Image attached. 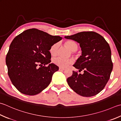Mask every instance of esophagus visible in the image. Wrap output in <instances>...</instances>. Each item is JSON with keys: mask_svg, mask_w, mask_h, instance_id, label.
Listing matches in <instances>:
<instances>
[{"mask_svg": "<svg viewBox=\"0 0 121 121\" xmlns=\"http://www.w3.org/2000/svg\"><path fill=\"white\" fill-rule=\"evenodd\" d=\"M65 70V68H59V70L60 71H64Z\"/></svg>", "mask_w": 121, "mask_h": 121, "instance_id": "esophagus-1", "label": "esophagus"}]
</instances>
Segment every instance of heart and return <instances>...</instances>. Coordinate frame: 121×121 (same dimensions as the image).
Segmentation results:
<instances>
[{
  "label": "heart",
  "instance_id": "heart-1",
  "mask_svg": "<svg viewBox=\"0 0 121 121\" xmlns=\"http://www.w3.org/2000/svg\"><path fill=\"white\" fill-rule=\"evenodd\" d=\"M65 44L68 48L70 49L71 51L73 52L77 50L78 48V45L76 42L72 40H68L65 41ZM58 49V44L54 43L50 47V53L52 56H56L57 54ZM73 62L72 59H62L61 58H57L53 60L54 63L59 67L65 68L68 65L72 64Z\"/></svg>",
  "mask_w": 121,
  "mask_h": 121
}]
</instances>
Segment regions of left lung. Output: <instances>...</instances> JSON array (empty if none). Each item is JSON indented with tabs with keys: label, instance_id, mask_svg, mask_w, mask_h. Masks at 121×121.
I'll return each instance as SVG.
<instances>
[{
	"label": "left lung",
	"instance_id": "1",
	"mask_svg": "<svg viewBox=\"0 0 121 121\" xmlns=\"http://www.w3.org/2000/svg\"><path fill=\"white\" fill-rule=\"evenodd\" d=\"M65 38L80 44L82 55L73 67L79 72H84L82 74L73 71L67 79L68 84L82 96L96 95L106 86L113 69L109 44L102 35L93 31L81 32Z\"/></svg>",
	"mask_w": 121,
	"mask_h": 121
}]
</instances>
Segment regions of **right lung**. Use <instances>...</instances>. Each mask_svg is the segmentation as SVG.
Wrapping results in <instances>:
<instances>
[{
	"instance_id": "obj_1",
	"label": "right lung",
	"mask_w": 121,
	"mask_h": 121,
	"mask_svg": "<svg viewBox=\"0 0 121 121\" xmlns=\"http://www.w3.org/2000/svg\"><path fill=\"white\" fill-rule=\"evenodd\" d=\"M62 39L35 28L25 30L14 38L6 62L12 83L19 91L34 95L49 86L53 73L59 70L57 65L50 63L49 50Z\"/></svg>"
}]
</instances>
